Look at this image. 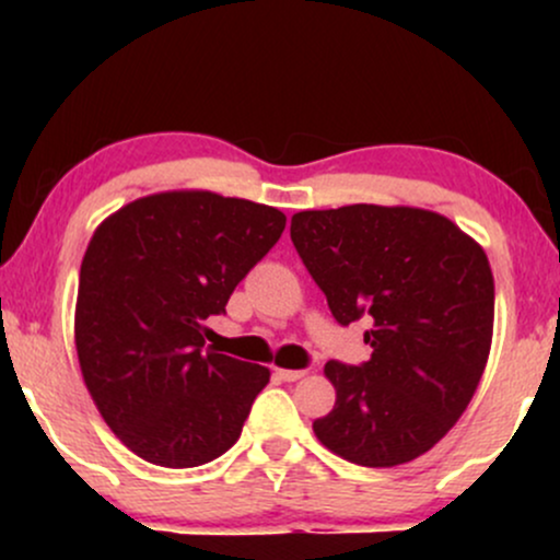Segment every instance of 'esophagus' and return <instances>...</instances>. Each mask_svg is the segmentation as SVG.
Wrapping results in <instances>:
<instances>
[{"label":"esophagus","mask_w":560,"mask_h":560,"mask_svg":"<svg viewBox=\"0 0 560 560\" xmlns=\"http://www.w3.org/2000/svg\"><path fill=\"white\" fill-rule=\"evenodd\" d=\"M276 376L284 378V382H298V378L305 376V371H298V369H276Z\"/></svg>","instance_id":"1"}]
</instances>
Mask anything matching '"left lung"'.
<instances>
[{
  "label": "left lung",
  "instance_id": "1",
  "mask_svg": "<svg viewBox=\"0 0 560 560\" xmlns=\"http://www.w3.org/2000/svg\"><path fill=\"white\" fill-rule=\"evenodd\" d=\"M294 249L342 326L369 318L361 365L326 363L337 402L313 432L350 464L389 468L432 450L471 402L492 345L485 249L421 208L347 205L292 215Z\"/></svg>",
  "mask_w": 560,
  "mask_h": 560
}]
</instances>
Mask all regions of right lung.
Masks as SVG:
<instances>
[{
	"mask_svg": "<svg viewBox=\"0 0 560 560\" xmlns=\"http://www.w3.org/2000/svg\"><path fill=\"white\" fill-rule=\"evenodd\" d=\"M287 215L215 191H160L100 223L81 262L75 350L107 427L139 458L191 468L240 440L271 371L205 347L210 316Z\"/></svg>",
	"mask_w": 560,
	"mask_h": 560,
	"instance_id": "add662e5",
	"label": "right lung"
}]
</instances>
